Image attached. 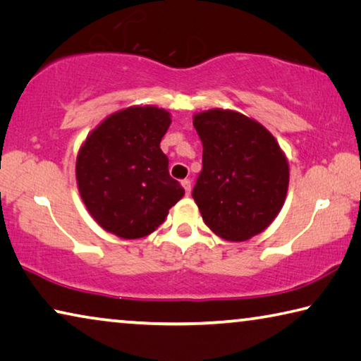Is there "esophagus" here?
Here are the masks:
<instances>
[{
  "mask_svg": "<svg viewBox=\"0 0 361 361\" xmlns=\"http://www.w3.org/2000/svg\"><path fill=\"white\" fill-rule=\"evenodd\" d=\"M180 184H182V187H184L185 193H187V195H190V192H192V182L188 180V179H184V180L180 182Z\"/></svg>",
  "mask_w": 361,
  "mask_h": 361,
  "instance_id": "obj_1",
  "label": "esophagus"
}]
</instances>
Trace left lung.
<instances>
[{"instance_id":"left-lung-1","label":"left lung","mask_w":361,"mask_h":361,"mask_svg":"<svg viewBox=\"0 0 361 361\" xmlns=\"http://www.w3.org/2000/svg\"><path fill=\"white\" fill-rule=\"evenodd\" d=\"M203 144V169L192 197L221 238L246 241L267 228L285 203L289 166L261 123L233 110L193 116Z\"/></svg>"}]
</instances>
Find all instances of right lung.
Segmentation results:
<instances>
[{"instance_id": "right-lung-1", "label": "right lung", "mask_w": 361, "mask_h": 361, "mask_svg": "<svg viewBox=\"0 0 361 361\" xmlns=\"http://www.w3.org/2000/svg\"><path fill=\"white\" fill-rule=\"evenodd\" d=\"M169 125V111L134 105L105 118L81 145L78 190L104 230L125 240L142 238L161 226L184 197L159 149Z\"/></svg>"}]
</instances>
